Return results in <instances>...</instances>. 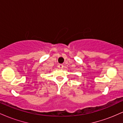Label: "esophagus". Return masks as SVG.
I'll list each match as a JSON object with an SVG mask.
<instances>
[{
  "instance_id": "1",
  "label": "esophagus",
  "mask_w": 123,
  "mask_h": 123,
  "mask_svg": "<svg viewBox=\"0 0 123 123\" xmlns=\"http://www.w3.org/2000/svg\"><path fill=\"white\" fill-rule=\"evenodd\" d=\"M58 67L60 69H62L63 68V65H62V64H60V65H58Z\"/></svg>"
}]
</instances>
